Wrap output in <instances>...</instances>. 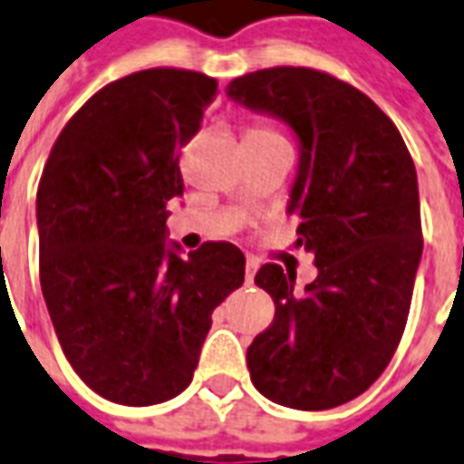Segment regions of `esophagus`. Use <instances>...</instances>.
Here are the masks:
<instances>
[{"label":"esophagus","instance_id":"esophagus-1","mask_svg":"<svg viewBox=\"0 0 464 464\" xmlns=\"http://www.w3.org/2000/svg\"><path fill=\"white\" fill-rule=\"evenodd\" d=\"M256 269H259V264H256V259H246V266H245V278H246V284H252L254 276H256Z\"/></svg>","mask_w":464,"mask_h":464}]
</instances>
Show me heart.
Instances as JSON below:
<instances>
[{
	"label": "heart",
	"instance_id": "heart-1",
	"mask_svg": "<svg viewBox=\"0 0 464 464\" xmlns=\"http://www.w3.org/2000/svg\"><path fill=\"white\" fill-rule=\"evenodd\" d=\"M261 134H274V131H269V129L254 127V129H249V134H246V137H261Z\"/></svg>",
	"mask_w": 464,
	"mask_h": 464
}]
</instances>
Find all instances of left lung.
<instances>
[{
    "label": "left lung",
    "mask_w": 464,
    "mask_h": 464,
    "mask_svg": "<svg viewBox=\"0 0 464 464\" xmlns=\"http://www.w3.org/2000/svg\"><path fill=\"white\" fill-rule=\"evenodd\" d=\"M227 97L269 114L298 141L288 215L295 246L318 276L264 264L254 284L276 315L246 350L254 386L269 401L325 411L367 392L409 318L423 239L416 166L399 129L357 87L311 68H269L227 85Z\"/></svg>",
    "instance_id": "8db88e82"
}]
</instances>
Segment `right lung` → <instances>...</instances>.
Segmentation results:
<instances>
[{
	"mask_svg": "<svg viewBox=\"0 0 464 464\" xmlns=\"http://www.w3.org/2000/svg\"><path fill=\"white\" fill-rule=\"evenodd\" d=\"M218 80L153 68L92 95L51 149L36 195L41 291L71 367L124 406L179 396L212 311L245 284V254L205 242L183 256L166 205L183 198L180 149Z\"/></svg>",
	"mask_w": 464,
	"mask_h": 464,
	"instance_id": "1",
	"label": "right lung"
}]
</instances>
